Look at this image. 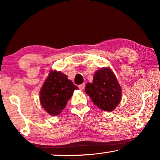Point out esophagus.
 I'll use <instances>...</instances> for the list:
<instances>
[{
    "mask_svg": "<svg viewBox=\"0 0 160 160\" xmlns=\"http://www.w3.org/2000/svg\"><path fill=\"white\" fill-rule=\"evenodd\" d=\"M85 83H82V84H81V85H80L79 86H78V88H80V90H83L84 89H85Z\"/></svg>",
    "mask_w": 160,
    "mask_h": 160,
    "instance_id": "34e87169",
    "label": "esophagus"
}]
</instances>
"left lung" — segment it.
<instances>
[{
  "mask_svg": "<svg viewBox=\"0 0 160 160\" xmlns=\"http://www.w3.org/2000/svg\"><path fill=\"white\" fill-rule=\"evenodd\" d=\"M85 92L93 103L105 112H112L121 99V88L113 72L103 68L95 72L93 82L86 84Z\"/></svg>",
  "mask_w": 160,
  "mask_h": 160,
  "instance_id": "1",
  "label": "left lung"
}]
</instances>
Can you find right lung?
I'll return each instance as SVG.
<instances>
[{"instance_id": "1", "label": "right lung", "mask_w": 160, "mask_h": 160, "mask_svg": "<svg viewBox=\"0 0 160 160\" xmlns=\"http://www.w3.org/2000/svg\"><path fill=\"white\" fill-rule=\"evenodd\" d=\"M78 89L67 75L61 72L51 71L40 92V102L48 114H60L72 97L73 91Z\"/></svg>"}]
</instances>
